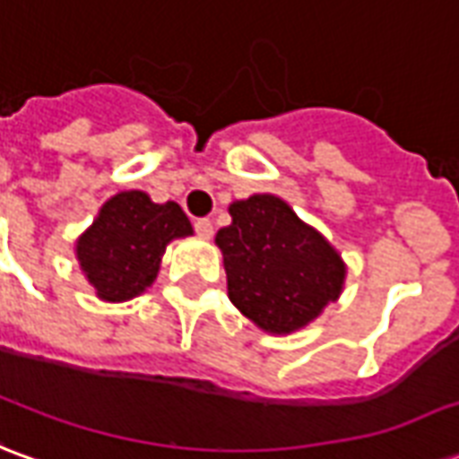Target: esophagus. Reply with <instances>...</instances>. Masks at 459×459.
I'll return each instance as SVG.
<instances>
[{
	"instance_id": "esophagus-1",
	"label": "esophagus",
	"mask_w": 459,
	"mask_h": 459,
	"mask_svg": "<svg viewBox=\"0 0 459 459\" xmlns=\"http://www.w3.org/2000/svg\"><path fill=\"white\" fill-rule=\"evenodd\" d=\"M195 232L204 239H210L212 237V222L207 220V217H200V220H195Z\"/></svg>"
}]
</instances>
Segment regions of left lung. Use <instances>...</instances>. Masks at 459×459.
<instances>
[{"instance_id": "8db88e82", "label": "left lung", "mask_w": 459, "mask_h": 459, "mask_svg": "<svg viewBox=\"0 0 459 459\" xmlns=\"http://www.w3.org/2000/svg\"><path fill=\"white\" fill-rule=\"evenodd\" d=\"M230 214L232 224L214 242L224 255L230 299L256 326L297 331L339 297L346 274L341 256L284 200L252 195Z\"/></svg>"}]
</instances>
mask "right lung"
<instances>
[{
  "label": "right lung",
  "instance_id": "obj_1",
  "mask_svg": "<svg viewBox=\"0 0 459 459\" xmlns=\"http://www.w3.org/2000/svg\"><path fill=\"white\" fill-rule=\"evenodd\" d=\"M187 235L193 224L180 204H155L141 190H128L100 207L76 255L100 299L126 301L151 287L168 242Z\"/></svg>",
  "mask_w": 459,
  "mask_h": 459
}]
</instances>
